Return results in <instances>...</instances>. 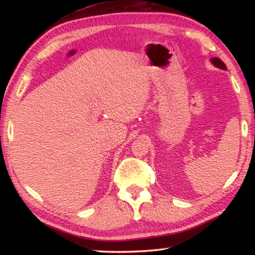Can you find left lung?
I'll return each instance as SVG.
<instances>
[{"instance_id":"1","label":"left lung","mask_w":255,"mask_h":255,"mask_svg":"<svg viewBox=\"0 0 255 255\" xmlns=\"http://www.w3.org/2000/svg\"><path fill=\"white\" fill-rule=\"evenodd\" d=\"M210 60H211V63H213L216 67L221 68V70H224V71L227 70V67H226L225 64H224V62H222V59H219L218 57H214V58H211Z\"/></svg>"}]
</instances>
